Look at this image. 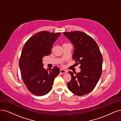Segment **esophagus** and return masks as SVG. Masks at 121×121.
<instances>
[{
	"instance_id": "obj_1",
	"label": "esophagus",
	"mask_w": 121,
	"mask_h": 121,
	"mask_svg": "<svg viewBox=\"0 0 121 121\" xmlns=\"http://www.w3.org/2000/svg\"><path fill=\"white\" fill-rule=\"evenodd\" d=\"M60 73L61 74H65L67 73V71L64 69H60Z\"/></svg>"
}]
</instances>
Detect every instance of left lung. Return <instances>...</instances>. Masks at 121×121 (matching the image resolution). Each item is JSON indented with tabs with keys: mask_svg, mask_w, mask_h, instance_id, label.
Listing matches in <instances>:
<instances>
[{
	"mask_svg": "<svg viewBox=\"0 0 121 121\" xmlns=\"http://www.w3.org/2000/svg\"><path fill=\"white\" fill-rule=\"evenodd\" d=\"M73 45L72 59L80 64L81 71L74 74L69 71L71 79L67 83L69 89L77 96L88 94L95 87L102 72L103 57L95 40L79 31L64 32Z\"/></svg>",
	"mask_w": 121,
	"mask_h": 121,
	"instance_id": "left-lung-1",
	"label": "left lung"
}]
</instances>
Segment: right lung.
I'll return each instance as SVG.
<instances>
[{
	"label": "right lung",
	"mask_w": 121,
	"mask_h": 121,
	"mask_svg": "<svg viewBox=\"0 0 121 121\" xmlns=\"http://www.w3.org/2000/svg\"><path fill=\"white\" fill-rule=\"evenodd\" d=\"M61 33L43 31L30 38L24 45L19 65L23 80L27 89L36 96H43L52 90L54 79L60 73L57 66L44 68L43 58L51 54L53 44Z\"/></svg>",
	"instance_id": "add662e5"
}]
</instances>
